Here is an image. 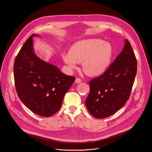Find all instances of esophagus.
I'll use <instances>...</instances> for the list:
<instances>
[{"label": "esophagus", "mask_w": 152, "mask_h": 152, "mask_svg": "<svg viewBox=\"0 0 152 152\" xmlns=\"http://www.w3.org/2000/svg\"><path fill=\"white\" fill-rule=\"evenodd\" d=\"M81 79L80 78H79V77H76V80H75V82H76V83H77V84H79L80 82H81Z\"/></svg>", "instance_id": "1"}]
</instances>
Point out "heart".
<instances>
[{"instance_id": "b5f03b06", "label": "heart", "mask_w": 152, "mask_h": 152, "mask_svg": "<svg viewBox=\"0 0 152 152\" xmlns=\"http://www.w3.org/2000/svg\"><path fill=\"white\" fill-rule=\"evenodd\" d=\"M113 50L111 44L99 39H87L75 44L69 53L62 54V58L70 70L77 68L82 62L86 74L91 76L104 73L111 63Z\"/></svg>"}]
</instances>
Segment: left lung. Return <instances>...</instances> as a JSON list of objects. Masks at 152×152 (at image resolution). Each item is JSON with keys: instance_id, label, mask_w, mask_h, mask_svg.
<instances>
[{"instance_id": "left-lung-1", "label": "left lung", "mask_w": 152, "mask_h": 152, "mask_svg": "<svg viewBox=\"0 0 152 152\" xmlns=\"http://www.w3.org/2000/svg\"><path fill=\"white\" fill-rule=\"evenodd\" d=\"M137 72V61L128 39L123 50L107 70L89 81L90 91L86 101L88 112L104 118L120 110L129 99Z\"/></svg>"}]
</instances>
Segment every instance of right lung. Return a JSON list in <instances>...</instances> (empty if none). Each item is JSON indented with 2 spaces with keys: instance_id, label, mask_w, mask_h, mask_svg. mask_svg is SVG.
Instances as JSON below:
<instances>
[{
  "instance_id": "right-lung-1",
  "label": "right lung",
  "mask_w": 152,
  "mask_h": 152,
  "mask_svg": "<svg viewBox=\"0 0 152 152\" xmlns=\"http://www.w3.org/2000/svg\"><path fill=\"white\" fill-rule=\"evenodd\" d=\"M32 34L20 50L14 64V77L19 99L34 113L49 117L61 108L65 93L75 77L37 58L33 51Z\"/></svg>"
}]
</instances>
